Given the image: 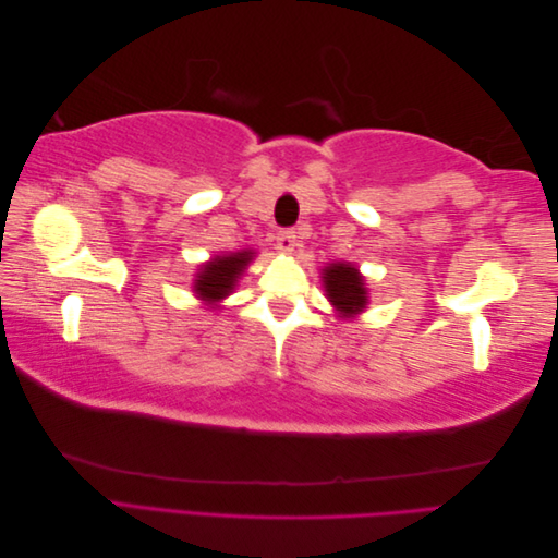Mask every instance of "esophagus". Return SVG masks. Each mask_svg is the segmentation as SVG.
Masks as SVG:
<instances>
[{
    "label": "esophagus",
    "instance_id": "34e87169",
    "mask_svg": "<svg viewBox=\"0 0 558 558\" xmlns=\"http://www.w3.org/2000/svg\"><path fill=\"white\" fill-rule=\"evenodd\" d=\"M298 246V232L295 230H283L277 238V248L281 253H293Z\"/></svg>",
    "mask_w": 558,
    "mask_h": 558
}]
</instances>
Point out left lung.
I'll return each instance as SVG.
<instances>
[{
  "instance_id": "1",
  "label": "left lung",
  "mask_w": 558,
  "mask_h": 558,
  "mask_svg": "<svg viewBox=\"0 0 558 558\" xmlns=\"http://www.w3.org/2000/svg\"><path fill=\"white\" fill-rule=\"evenodd\" d=\"M324 289L332 307L342 314V318L356 316L367 305L365 279L351 263H330L324 269Z\"/></svg>"
}]
</instances>
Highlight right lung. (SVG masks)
<instances>
[{
  "mask_svg": "<svg viewBox=\"0 0 558 558\" xmlns=\"http://www.w3.org/2000/svg\"><path fill=\"white\" fill-rule=\"evenodd\" d=\"M253 260V251H238V253H228V256H216L209 263L199 267V272L195 277L193 291L199 300L214 302L228 298L234 286H238V279L246 269V265Z\"/></svg>",
  "mask_w": 558,
  "mask_h": 558,
  "instance_id": "add662e5",
  "label": "right lung"
}]
</instances>
